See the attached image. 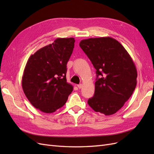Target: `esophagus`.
Here are the masks:
<instances>
[{
    "label": "esophagus",
    "instance_id": "1",
    "mask_svg": "<svg viewBox=\"0 0 154 154\" xmlns=\"http://www.w3.org/2000/svg\"><path fill=\"white\" fill-rule=\"evenodd\" d=\"M77 87H78L79 88H82L83 85H82V84H79V85H77Z\"/></svg>",
    "mask_w": 154,
    "mask_h": 154
}]
</instances>
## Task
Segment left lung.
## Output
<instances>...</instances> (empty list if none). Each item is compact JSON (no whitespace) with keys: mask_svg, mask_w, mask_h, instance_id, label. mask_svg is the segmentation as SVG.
Segmentation results:
<instances>
[{"mask_svg":"<svg viewBox=\"0 0 154 154\" xmlns=\"http://www.w3.org/2000/svg\"><path fill=\"white\" fill-rule=\"evenodd\" d=\"M80 46L96 70L94 94L88 99V105L106 116L115 114L136 87L137 73L132 58L111 37L83 40Z\"/></svg>","mask_w":154,"mask_h":154,"instance_id":"obj_1","label":"left lung"}]
</instances>
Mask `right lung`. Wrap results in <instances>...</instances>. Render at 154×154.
Instances as JSON below:
<instances>
[{"mask_svg": "<svg viewBox=\"0 0 154 154\" xmlns=\"http://www.w3.org/2000/svg\"><path fill=\"white\" fill-rule=\"evenodd\" d=\"M74 38H58L31 54L22 76V86L36 109L52 113L61 108L73 90L66 80L67 63L72 53Z\"/></svg>", "mask_w": 154, "mask_h": 154, "instance_id": "obj_1", "label": "right lung"}]
</instances>
